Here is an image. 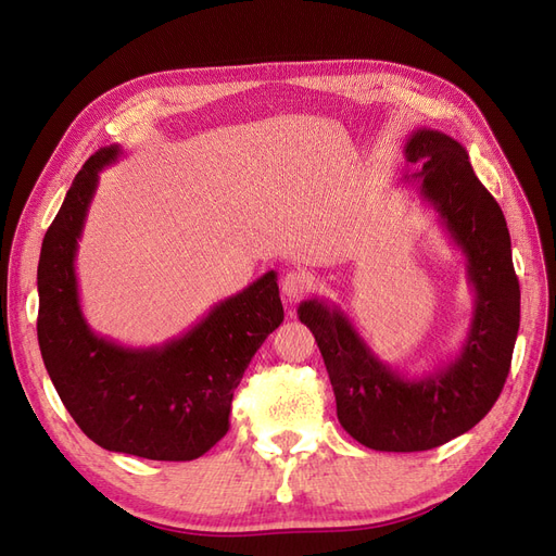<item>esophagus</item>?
I'll return each instance as SVG.
<instances>
[{
	"instance_id": "34e87169",
	"label": "esophagus",
	"mask_w": 556,
	"mask_h": 556,
	"mask_svg": "<svg viewBox=\"0 0 556 556\" xmlns=\"http://www.w3.org/2000/svg\"><path fill=\"white\" fill-rule=\"evenodd\" d=\"M313 276L308 271H304V268H296V271H288L282 276V294L288 296L290 301L294 299H301L304 294H308L313 290Z\"/></svg>"
}]
</instances>
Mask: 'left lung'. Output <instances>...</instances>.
Listing matches in <instances>:
<instances>
[{
    "label": "left lung",
    "mask_w": 556,
    "mask_h": 556,
    "mask_svg": "<svg viewBox=\"0 0 556 556\" xmlns=\"http://www.w3.org/2000/svg\"><path fill=\"white\" fill-rule=\"evenodd\" d=\"M403 153L417 164L403 180L415 182L439 213L464 252L476 292L459 355L439 371L408 378L368 348L339 306L308 299L296 311L323 352L341 427L380 452H422L473 429L503 390L519 329V280L506 217L473 174L466 148L443 131L419 127Z\"/></svg>",
    "instance_id": "8db88e82"
}]
</instances>
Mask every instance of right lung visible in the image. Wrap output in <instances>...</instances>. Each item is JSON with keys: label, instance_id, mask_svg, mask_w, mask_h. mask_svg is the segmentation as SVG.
Masks as SVG:
<instances>
[{"label": "right lung", "instance_id": "right-lung-1", "mask_svg": "<svg viewBox=\"0 0 556 556\" xmlns=\"http://www.w3.org/2000/svg\"><path fill=\"white\" fill-rule=\"evenodd\" d=\"M121 155L113 143L83 164L43 237L37 268L41 357L64 408L99 447L190 462L229 431L233 390L282 323L278 276L264 274L162 345L127 348L94 333L80 308L74 262L99 172Z\"/></svg>", "mask_w": 556, "mask_h": 556}]
</instances>
